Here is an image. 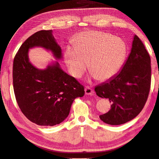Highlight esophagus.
Wrapping results in <instances>:
<instances>
[{
    "label": "esophagus",
    "instance_id": "34e87169",
    "mask_svg": "<svg viewBox=\"0 0 159 159\" xmlns=\"http://www.w3.org/2000/svg\"><path fill=\"white\" fill-rule=\"evenodd\" d=\"M85 92L86 95H93L94 93L93 90H92L89 86H85Z\"/></svg>",
    "mask_w": 159,
    "mask_h": 159
}]
</instances>
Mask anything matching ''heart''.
Here are the masks:
<instances>
[{
  "instance_id": "heart-1",
  "label": "heart",
  "mask_w": 159,
  "mask_h": 159,
  "mask_svg": "<svg viewBox=\"0 0 159 159\" xmlns=\"http://www.w3.org/2000/svg\"><path fill=\"white\" fill-rule=\"evenodd\" d=\"M127 56V45L122 39L103 32L89 31L80 34L75 48L68 47L65 60L75 78L84 74L89 62V69L99 80L110 79L117 74Z\"/></svg>"
}]
</instances>
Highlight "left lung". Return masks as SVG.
Instances as JSON below:
<instances>
[{"instance_id":"obj_1","label":"left lung","mask_w":159,"mask_h":159,"mask_svg":"<svg viewBox=\"0 0 159 159\" xmlns=\"http://www.w3.org/2000/svg\"><path fill=\"white\" fill-rule=\"evenodd\" d=\"M151 74L149 54L134 35L131 52L120 71L95 88L98 96L107 98L112 103L111 109L100 115V120L108 125H119L137 117L147 100Z\"/></svg>"}]
</instances>
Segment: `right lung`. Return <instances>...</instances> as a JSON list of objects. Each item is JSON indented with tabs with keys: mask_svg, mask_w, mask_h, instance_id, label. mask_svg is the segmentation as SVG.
<instances>
[{
	"mask_svg": "<svg viewBox=\"0 0 159 159\" xmlns=\"http://www.w3.org/2000/svg\"><path fill=\"white\" fill-rule=\"evenodd\" d=\"M52 30H40L28 37L20 47L12 67L13 89L17 104L27 119L41 126L62 122L69 114L74 100L83 97L84 85L63 70L57 61L39 69L29 61L30 49L39 47L62 58L61 49Z\"/></svg>",
	"mask_w": 159,
	"mask_h": 159,
	"instance_id": "obj_1",
	"label": "right lung"
}]
</instances>
